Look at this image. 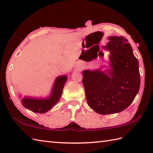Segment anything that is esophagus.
Listing matches in <instances>:
<instances>
[{
  "label": "esophagus",
  "instance_id": "34e87169",
  "mask_svg": "<svg viewBox=\"0 0 153 153\" xmlns=\"http://www.w3.org/2000/svg\"><path fill=\"white\" fill-rule=\"evenodd\" d=\"M78 68H79V67H78Z\"/></svg>",
  "mask_w": 153,
  "mask_h": 153
}]
</instances>
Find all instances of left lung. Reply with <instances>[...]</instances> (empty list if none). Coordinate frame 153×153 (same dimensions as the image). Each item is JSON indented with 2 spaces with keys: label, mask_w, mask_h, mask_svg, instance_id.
Returning a JSON list of instances; mask_svg holds the SVG:
<instances>
[{
  "label": "left lung",
  "mask_w": 153,
  "mask_h": 153,
  "mask_svg": "<svg viewBox=\"0 0 153 153\" xmlns=\"http://www.w3.org/2000/svg\"><path fill=\"white\" fill-rule=\"evenodd\" d=\"M108 39L102 48L110 52V68L82 71L87 102L100 114L123 111L131 105L140 87L139 62L131 45L122 36Z\"/></svg>",
  "instance_id": "left-lung-1"
}]
</instances>
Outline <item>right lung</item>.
I'll return each mask as SVG.
<instances>
[{
	"instance_id": "1",
	"label": "right lung",
	"mask_w": 153,
	"mask_h": 153,
	"mask_svg": "<svg viewBox=\"0 0 153 153\" xmlns=\"http://www.w3.org/2000/svg\"><path fill=\"white\" fill-rule=\"evenodd\" d=\"M67 80V76H60L55 79L51 95L47 98H33L25 97L22 99V104L25 108L33 112L45 113L57 104L60 99L64 84Z\"/></svg>"
}]
</instances>
